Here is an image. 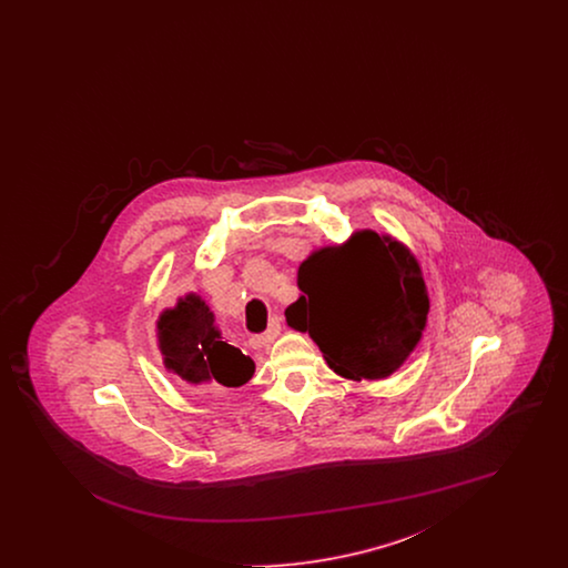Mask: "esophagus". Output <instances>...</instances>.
Listing matches in <instances>:
<instances>
[{
	"label": "esophagus",
	"instance_id": "obj_1",
	"mask_svg": "<svg viewBox=\"0 0 568 568\" xmlns=\"http://www.w3.org/2000/svg\"><path fill=\"white\" fill-rule=\"evenodd\" d=\"M278 334H281V317H272L268 329H266L262 336H255V338H253V347H257V349L268 347L271 343H274V338H276Z\"/></svg>",
	"mask_w": 568,
	"mask_h": 568
}]
</instances>
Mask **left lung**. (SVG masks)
<instances>
[{
	"instance_id": "obj_1",
	"label": "left lung",
	"mask_w": 568,
	"mask_h": 568,
	"mask_svg": "<svg viewBox=\"0 0 568 568\" xmlns=\"http://www.w3.org/2000/svg\"><path fill=\"white\" fill-rule=\"evenodd\" d=\"M297 290L285 311L287 324L308 332L327 366L349 381L394 375L428 324L430 297L419 260L375 230L315 248L297 268Z\"/></svg>"
}]
</instances>
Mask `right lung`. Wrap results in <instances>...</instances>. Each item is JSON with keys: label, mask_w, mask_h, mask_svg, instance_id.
<instances>
[{"label": "right lung", "mask_w": 568, "mask_h": 568, "mask_svg": "<svg viewBox=\"0 0 568 568\" xmlns=\"http://www.w3.org/2000/svg\"><path fill=\"white\" fill-rule=\"evenodd\" d=\"M155 336L165 371L193 387H241L255 373L253 359L221 336L215 313L195 292L163 308Z\"/></svg>", "instance_id": "1"}]
</instances>
